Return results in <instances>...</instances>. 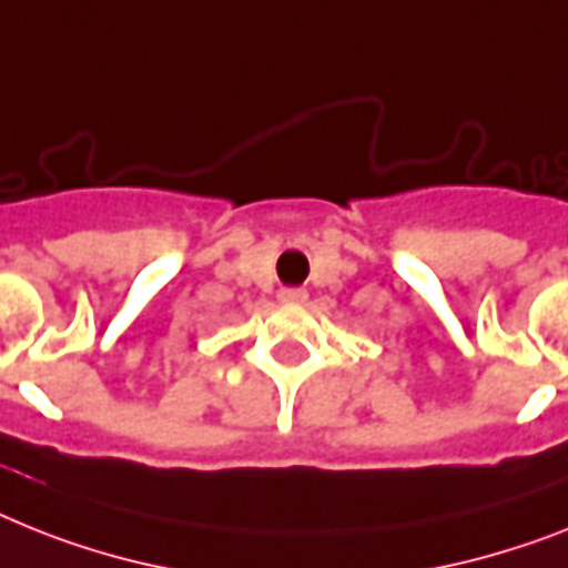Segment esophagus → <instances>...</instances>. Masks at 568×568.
<instances>
[{
	"label": "esophagus",
	"mask_w": 568,
	"mask_h": 568,
	"mask_svg": "<svg viewBox=\"0 0 568 568\" xmlns=\"http://www.w3.org/2000/svg\"><path fill=\"white\" fill-rule=\"evenodd\" d=\"M302 290H281V302H302Z\"/></svg>",
	"instance_id": "obj_1"
}]
</instances>
